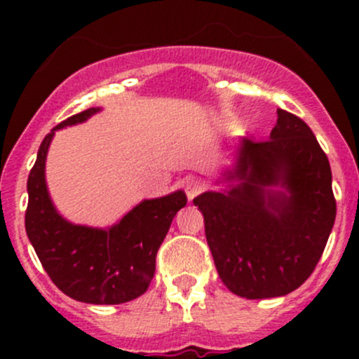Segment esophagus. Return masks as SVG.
<instances>
[{"label": "esophagus", "instance_id": "obj_1", "mask_svg": "<svg viewBox=\"0 0 359 359\" xmlns=\"http://www.w3.org/2000/svg\"><path fill=\"white\" fill-rule=\"evenodd\" d=\"M203 191H205V182H203V180L189 179L186 182V194L187 198H189V201L194 200V198H196L200 193H203Z\"/></svg>", "mask_w": 359, "mask_h": 359}]
</instances>
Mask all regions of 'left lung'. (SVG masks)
<instances>
[{
  "label": "left lung",
  "instance_id": "left-lung-1",
  "mask_svg": "<svg viewBox=\"0 0 359 359\" xmlns=\"http://www.w3.org/2000/svg\"><path fill=\"white\" fill-rule=\"evenodd\" d=\"M220 182L226 189L193 203L222 283L245 299L297 290L327 247L337 212L330 163L309 126L278 109L269 140H238Z\"/></svg>",
  "mask_w": 359,
  "mask_h": 359
}]
</instances>
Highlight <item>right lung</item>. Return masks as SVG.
Instances as JSON below:
<instances>
[{"mask_svg": "<svg viewBox=\"0 0 359 359\" xmlns=\"http://www.w3.org/2000/svg\"><path fill=\"white\" fill-rule=\"evenodd\" d=\"M100 107L71 116L39 146L27 179L25 231L50 280L71 299L86 304H123L142 295L156 269V253L173 217L187 203L184 191L144 200L111 227L79 226L53 206L45 179L48 147L57 130L86 121Z\"/></svg>", "mask_w": 359, "mask_h": 359, "instance_id": "add662e5", "label": "right lung"}]
</instances>
